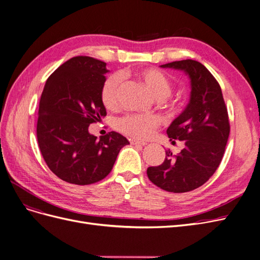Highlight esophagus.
<instances>
[{
    "mask_svg": "<svg viewBox=\"0 0 260 260\" xmlns=\"http://www.w3.org/2000/svg\"><path fill=\"white\" fill-rule=\"evenodd\" d=\"M130 143L132 145H141V146L146 145V142H143V141H139V140H136V139H131Z\"/></svg>",
    "mask_w": 260,
    "mask_h": 260,
    "instance_id": "1",
    "label": "esophagus"
}]
</instances>
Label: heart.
Returning a JSON list of instances; mask_svg holds the SVG:
<instances>
[{
	"instance_id": "obj_1",
	"label": "heart",
	"mask_w": 260,
	"mask_h": 260,
	"mask_svg": "<svg viewBox=\"0 0 260 260\" xmlns=\"http://www.w3.org/2000/svg\"><path fill=\"white\" fill-rule=\"evenodd\" d=\"M136 77L156 100H165L174 90V83L170 78L158 69H141L136 73ZM119 85L120 78L117 75L107 78L102 85L101 101L105 108L114 109L117 106V94ZM172 108L177 109L179 105L174 104ZM158 125V118L149 115H128L120 118L116 123L118 130L133 139H146Z\"/></svg>"
}]
</instances>
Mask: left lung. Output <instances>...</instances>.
I'll return each instance as SVG.
<instances>
[{
	"mask_svg": "<svg viewBox=\"0 0 260 260\" xmlns=\"http://www.w3.org/2000/svg\"><path fill=\"white\" fill-rule=\"evenodd\" d=\"M161 67L183 70L191 79L190 102L167 129L172 143L183 141L184 148L177 155L168 149L164 162L148 167L146 174L165 191L190 192L208 181L221 162L230 133L229 116L218 81L200 61L183 59Z\"/></svg>",
	"mask_w": 260,
	"mask_h": 260,
	"instance_id": "8db88e82",
	"label": "left lung"
}]
</instances>
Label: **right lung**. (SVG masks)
Listing matches in <instances>:
<instances>
[{
  "instance_id": "obj_1",
  "label": "right lung",
  "mask_w": 260,
  "mask_h": 260,
  "mask_svg": "<svg viewBox=\"0 0 260 260\" xmlns=\"http://www.w3.org/2000/svg\"><path fill=\"white\" fill-rule=\"evenodd\" d=\"M106 62L76 56L49 77L39 106L37 138L53 174L68 183L86 185L112 171L120 149L129 141L115 131L90 135L89 125L106 116L101 101Z\"/></svg>"
}]
</instances>
